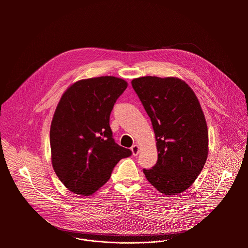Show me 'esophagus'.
<instances>
[{
    "label": "esophagus",
    "instance_id": "1",
    "mask_svg": "<svg viewBox=\"0 0 248 248\" xmlns=\"http://www.w3.org/2000/svg\"><path fill=\"white\" fill-rule=\"evenodd\" d=\"M131 152H132V155H133V156H137L138 153H139V146H138L137 144L132 145V147H131Z\"/></svg>",
    "mask_w": 248,
    "mask_h": 248
}]
</instances>
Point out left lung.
<instances>
[{"label": "left lung", "instance_id": "1", "mask_svg": "<svg viewBox=\"0 0 248 248\" xmlns=\"http://www.w3.org/2000/svg\"><path fill=\"white\" fill-rule=\"evenodd\" d=\"M131 85L148 114L158 150L147 181L165 195L186 190L201 172L208 156V128L193 90L176 78L143 77Z\"/></svg>", "mask_w": 248, "mask_h": 248}]
</instances>
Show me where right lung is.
<instances>
[{
	"instance_id": "obj_1",
	"label": "right lung",
	"mask_w": 248,
	"mask_h": 248,
	"mask_svg": "<svg viewBox=\"0 0 248 248\" xmlns=\"http://www.w3.org/2000/svg\"><path fill=\"white\" fill-rule=\"evenodd\" d=\"M127 82L115 77L81 79L62 94L52 120V165L72 192L88 196L110 179L123 159L132 153L117 144L110 115Z\"/></svg>"
}]
</instances>
